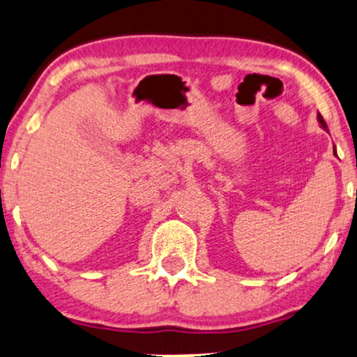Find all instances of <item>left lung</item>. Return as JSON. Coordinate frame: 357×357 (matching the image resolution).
Returning a JSON list of instances; mask_svg holds the SVG:
<instances>
[{
	"instance_id": "1",
	"label": "left lung",
	"mask_w": 357,
	"mask_h": 357,
	"mask_svg": "<svg viewBox=\"0 0 357 357\" xmlns=\"http://www.w3.org/2000/svg\"><path fill=\"white\" fill-rule=\"evenodd\" d=\"M317 119H319V123H320V126H321V128H324V130H328V126H326V123H325V120H324V116H321V115L319 114V115H317Z\"/></svg>"
}]
</instances>
